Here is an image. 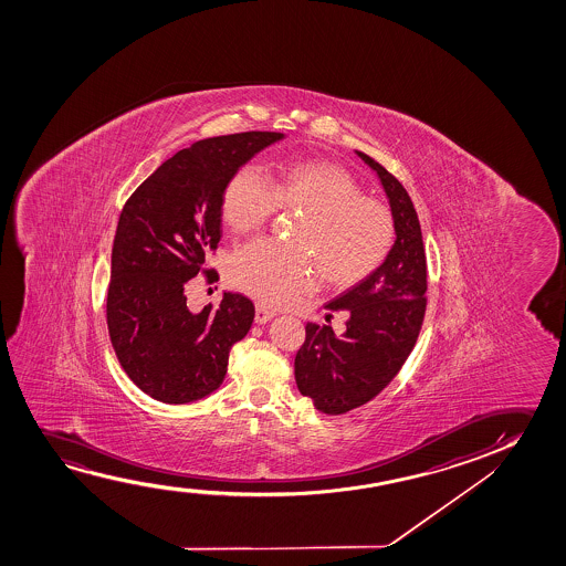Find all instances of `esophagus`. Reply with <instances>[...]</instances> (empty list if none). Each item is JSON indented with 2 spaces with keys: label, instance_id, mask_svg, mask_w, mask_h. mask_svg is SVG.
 <instances>
[{
  "label": "esophagus",
  "instance_id": "esophagus-1",
  "mask_svg": "<svg viewBox=\"0 0 566 566\" xmlns=\"http://www.w3.org/2000/svg\"><path fill=\"white\" fill-rule=\"evenodd\" d=\"M276 313L274 311L269 310V307H264L261 303H256L255 307V323L256 325H264V323H269L272 317H274Z\"/></svg>",
  "mask_w": 566,
  "mask_h": 566
}]
</instances>
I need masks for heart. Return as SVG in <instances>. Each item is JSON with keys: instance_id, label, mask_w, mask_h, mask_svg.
Returning <instances> with one entry per match:
<instances>
[{"instance_id": "b5f03b06", "label": "heart", "mask_w": 566, "mask_h": 566, "mask_svg": "<svg viewBox=\"0 0 566 566\" xmlns=\"http://www.w3.org/2000/svg\"><path fill=\"white\" fill-rule=\"evenodd\" d=\"M300 210L294 243L255 240L232 256L230 282L256 302L280 307L317 284L354 286L377 271L395 243V218L367 199L348 171L331 163L295 160L264 178L243 166L222 189V217L251 232L276 210Z\"/></svg>"}]
</instances>
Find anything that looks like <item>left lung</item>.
Returning a JSON list of instances; mask_svg holds the SVG:
<instances>
[{
	"instance_id": "8db88e82",
	"label": "left lung",
	"mask_w": 566,
	"mask_h": 566,
	"mask_svg": "<svg viewBox=\"0 0 566 566\" xmlns=\"http://www.w3.org/2000/svg\"><path fill=\"white\" fill-rule=\"evenodd\" d=\"M356 153L379 176L396 241L377 271L326 303L328 311H348L346 333L336 336L333 326H305V342L295 354V382L328 416L364 406L395 379L426 317L427 259L418 212L390 171Z\"/></svg>"
}]
</instances>
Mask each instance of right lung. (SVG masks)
Masks as SVG:
<instances>
[{
    "instance_id": "1",
    "label": "right lung",
    "mask_w": 566,
    "mask_h": 566,
    "mask_svg": "<svg viewBox=\"0 0 566 566\" xmlns=\"http://www.w3.org/2000/svg\"><path fill=\"white\" fill-rule=\"evenodd\" d=\"M248 132L197 140L150 174L125 202L112 248L106 321L127 377L164 403L214 392L235 342L245 338L255 305L226 292L218 307H187L186 286L222 238V189L233 171L282 139Z\"/></svg>"
}]
</instances>
